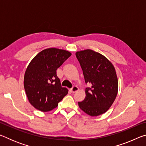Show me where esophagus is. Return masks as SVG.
I'll return each instance as SVG.
<instances>
[{
  "instance_id": "obj_1",
  "label": "esophagus",
  "mask_w": 146,
  "mask_h": 146,
  "mask_svg": "<svg viewBox=\"0 0 146 146\" xmlns=\"http://www.w3.org/2000/svg\"><path fill=\"white\" fill-rule=\"evenodd\" d=\"M71 92L75 93V92H76V91H78V88L77 87V86H73V87L71 89Z\"/></svg>"
}]
</instances>
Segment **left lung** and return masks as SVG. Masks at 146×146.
I'll list each match as a JSON object with an SVG mask.
<instances>
[{
	"label": "left lung",
	"mask_w": 146,
	"mask_h": 146,
	"mask_svg": "<svg viewBox=\"0 0 146 146\" xmlns=\"http://www.w3.org/2000/svg\"><path fill=\"white\" fill-rule=\"evenodd\" d=\"M76 58L82 68L85 82L84 100L78 102L86 114L96 117L106 113L118 93V82L114 66L108 59L91 49L77 51Z\"/></svg>",
	"instance_id": "left-lung-1"
}]
</instances>
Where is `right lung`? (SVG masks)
<instances>
[{
    "label": "right lung",
    "instance_id": "right-lung-1",
    "mask_svg": "<svg viewBox=\"0 0 146 146\" xmlns=\"http://www.w3.org/2000/svg\"><path fill=\"white\" fill-rule=\"evenodd\" d=\"M68 51L48 48L38 53L29 64L24 78V87L29 103L40 111L47 112L58 106L67 95L56 76V70L70 57Z\"/></svg>",
    "mask_w": 146,
    "mask_h": 146
}]
</instances>
